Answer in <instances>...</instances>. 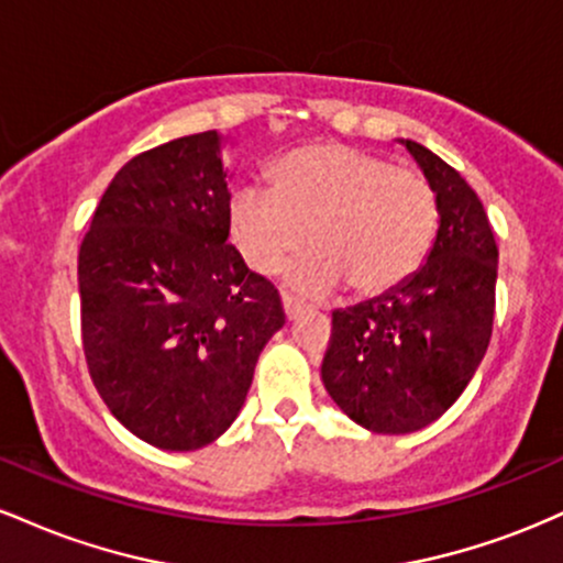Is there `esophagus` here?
<instances>
[{
    "instance_id": "1",
    "label": "esophagus",
    "mask_w": 563,
    "mask_h": 563,
    "mask_svg": "<svg viewBox=\"0 0 563 563\" xmlns=\"http://www.w3.org/2000/svg\"><path fill=\"white\" fill-rule=\"evenodd\" d=\"M283 309H286L288 320H296L303 312V303L299 299H294V296H283Z\"/></svg>"
}]
</instances>
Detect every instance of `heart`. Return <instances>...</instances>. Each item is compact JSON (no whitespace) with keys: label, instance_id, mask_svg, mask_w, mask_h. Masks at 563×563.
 <instances>
[{"label":"heart","instance_id":"1","mask_svg":"<svg viewBox=\"0 0 563 563\" xmlns=\"http://www.w3.org/2000/svg\"><path fill=\"white\" fill-rule=\"evenodd\" d=\"M437 224V196L421 174L339 142L288 153L273 187L243 185L230 198V238L254 273H277L312 232L318 251L290 283L314 296L346 283L363 296L402 286L429 256Z\"/></svg>","mask_w":563,"mask_h":563}]
</instances>
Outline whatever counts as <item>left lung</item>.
<instances>
[{"label": "left lung", "instance_id": "obj_1", "mask_svg": "<svg viewBox=\"0 0 563 563\" xmlns=\"http://www.w3.org/2000/svg\"><path fill=\"white\" fill-rule=\"evenodd\" d=\"M407 147L437 196V238L402 286L333 312L322 384L376 434H410L461 397L489 346L497 245L479 196L421 142Z\"/></svg>", "mask_w": 563, "mask_h": 563}]
</instances>
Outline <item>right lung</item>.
Returning <instances> with one entry per match:
<instances>
[{"instance_id":"1","label":"right lung","mask_w":563,"mask_h":563,"mask_svg":"<svg viewBox=\"0 0 563 563\" xmlns=\"http://www.w3.org/2000/svg\"><path fill=\"white\" fill-rule=\"evenodd\" d=\"M224 137L200 132L121 166L79 251L81 341L102 402L153 448L190 452L230 429L280 296L230 235Z\"/></svg>"}]
</instances>
